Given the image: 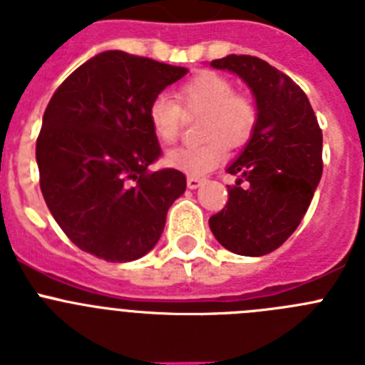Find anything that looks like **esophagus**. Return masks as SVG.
Segmentation results:
<instances>
[{
	"label": "esophagus",
	"instance_id": "obj_1",
	"mask_svg": "<svg viewBox=\"0 0 365 365\" xmlns=\"http://www.w3.org/2000/svg\"><path fill=\"white\" fill-rule=\"evenodd\" d=\"M202 182H205V179H201V177H192V175H190L188 179H186V185H188L190 190L199 188V186H201Z\"/></svg>",
	"mask_w": 365,
	"mask_h": 365
}]
</instances>
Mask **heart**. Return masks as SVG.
<instances>
[{
    "label": "heart",
    "mask_w": 365,
    "mask_h": 365,
    "mask_svg": "<svg viewBox=\"0 0 365 365\" xmlns=\"http://www.w3.org/2000/svg\"><path fill=\"white\" fill-rule=\"evenodd\" d=\"M177 102L185 111H205L201 120V144L180 146L166 153L168 166L192 177H201L227 159L228 144L241 146L252 135L256 108L243 95H235L225 76L202 71L177 91ZM180 108L168 96L159 95L148 108V120L155 137L163 143L175 140L180 130Z\"/></svg>",
    "instance_id": "1"
}]
</instances>
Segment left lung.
Instances as JSON below:
<instances>
[{"label": "left lung", "mask_w": 365, "mask_h": 365, "mask_svg": "<svg viewBox=\"0 0 365 365\" xmlns=\"http://www.w3.org/2000/svg\"><path fill=\"white\" fill-rule=\"evenodd\" d=\"M212 67L237 74L256 98V125L227 172L228 202L212 234L240 256H265L298 228L322 179V130L307 95L265 60L228 54Z\"/></svg>", "instance_id": "8db88e82"}]
</instances>
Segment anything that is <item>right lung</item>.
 Masks as SVG:
<instances>
[{"label": "right lung", "mask_w": 365, "mask_h": 365, "mask_svg": "<svg viewBox=\"0 0 365 365\" xmlns=\"http://www.w3.org/2000/svg\"><path fill=\"white\" fill-rule=\"evenodd\" d=\"M188 73L124 51H104L71 73L43 113L36 140L40 188L51 214L83 252L122 263L160 240L168 208L186 190L160 157L151 100Z\"/></svg>", "instance_id": "1"}]
</instances>
